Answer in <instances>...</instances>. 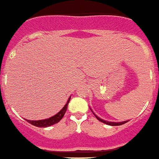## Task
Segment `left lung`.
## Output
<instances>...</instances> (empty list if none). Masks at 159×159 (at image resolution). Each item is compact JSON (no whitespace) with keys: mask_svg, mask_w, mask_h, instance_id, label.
I'll return each mask as SVG.
<instances>
[{"mask_svg":"<svg viewBox=\"0 0 159 159\" xmlns=\"http://www.w3.org/2000/svg\"><path fill=\"white\" fill-rule=\"evenodd\" d=\"M91 111H92V109H91ZM92 113L94 114V116H95V118H96V119H98V120H99V121H100V122H102V123H105V124H107V125H110V126H120V125H123V124H124V123H127V122H128V120H127V121L119 122V123H116V122L106 121V120H103V119H101V118H99V116H97L96 115H95V114L94 113L93 111H92Z\"/></svg>","mask_w":159,"mask_h":159,"instance_id":"8db88e82","label":"left lung"}]
</instances>
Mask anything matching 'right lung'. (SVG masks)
Segmentation results:
<instances>
[{"label": "right lung", "instance_id": "add662e5", "mask_svg": "<svg viewBox=\"0 0 159 159\" xmlns=\"http://www.w3.org/2000/svg\"><path fill=\"white\" fill-rule=\"evenodd\" d=\"M70 99H71V97H69V99H67V102H66V104L64 105V107H63L57 115H55V116H52V117L48 118V119H41V120H29V119H28L27 122L37 127H50V126H52V125L59 123V122L62 119V118L64 117V114H65L66 111H67V104H68V102H70Z\"/></svg>", "mask_w": 159, "mask_h": 159}]
</instances>
